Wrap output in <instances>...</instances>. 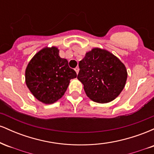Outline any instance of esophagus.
Masks as SVG:
<instances>
[{
	"instance_id": "1",
	"label": "esophagus",
	"mask_w": 154,
	"mask_h": 154,
	"mask_svg": "<svg viewBox=\"0 0 154 154\" xmlns=\"http://www.w3.org/2000/svg\"><path fill=\"white\" fill-rule=\"evenodd\" d=\"M75 70L76 73L78 74V72H79V68H78V67H76V68L75 69Z\"/></svg>"
}]
</instances>
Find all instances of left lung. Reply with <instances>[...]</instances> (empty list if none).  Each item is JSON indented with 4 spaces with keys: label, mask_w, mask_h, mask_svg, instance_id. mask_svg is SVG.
I'll return each mask as SVG.
<instances>
[{
    "label": "left lung",
    "mask_w": 154,
    "mask_h": 154,
    "mask_svg": "<svg viewBox=\"0 0 154 154\" xmlns=\"http://www.w3.org/2000/svg\"><path fill=\"white\" fill-rule=\"evenodd\" d=\"M77 79L90 99L99 103L114 100L125 88L128 72L120 60L105 49L94 48L79 63Z\"/></svg>",
    "instance_id": "left-lung-1"
}]
</instances>
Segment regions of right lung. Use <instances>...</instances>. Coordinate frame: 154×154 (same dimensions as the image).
Returning <instances> with one entry per match:
<instances>
[{
    "mask_svg": "<svg viewBox=\"0 0 154 154\" xmlns=\"http://www.w3.org/2000/svg\"><path fill=\"white\" fill-rule=\"evenodd\" d=\"M77 74L69 68L68 61L59 56L57 47H45L28 63L25 82L32 94L39 101L51 104L64 95L70 79Z\"/></svg>",
    "mask_w": 154,
    "mask_h": 154,
    "instance_id": "add662e5",
    "label": "right lung"
}]
</instances>
